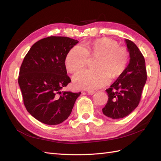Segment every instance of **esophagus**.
<instances>
[{
	"label": "esophagus",
	"mask_w": 161,
	"mask_h": 161,
	"mask_svg": "<svg viewBox=\"0 0 161 161\" xmlns=\"http://www.w3.org/2000/svg\"><path fill=\"white\" fill-rule=\"evenodd\" d=\"M87 92H88V94H89V95H93L95 92V91H92V90H89L88 91H87Z\"/></svg>",
	"instance_id": "34e87169"
}]
</instances>
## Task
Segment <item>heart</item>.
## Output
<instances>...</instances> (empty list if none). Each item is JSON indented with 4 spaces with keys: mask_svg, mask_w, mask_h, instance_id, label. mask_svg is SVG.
I'll return each instance as SVG.
<instances>
[{
    "mask_svg": "<svg viewBox=\"0 0 161 161\" xmlns=\"http://www.w3.org/2000/svg\"><path fill=\"white\" fill-rule=\"evenodd\" d=\"M89 55L98 56L95 69H85L73 76L75 87L82 89H95L109 83L111 78L118 77L125 71L129 61V52L125 47L119 46L112 39L103 37L85 47L75 46L68 52L65 66L68 71L75 73L86 64Z\"/></svg>",
    "mask_w": 161,
    "mask_h": 161,
    "instance_id": "1",
    "label": "heart"
}]
</instances>
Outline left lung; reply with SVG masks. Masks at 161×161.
<instances>
[{"mask_svg": "<svg viewBox=\"0 0 161 161\" xmlns=\"http://www.w3.org/2000/svg\"><path fill=\"white\" fill-rule=\"evenodd\" d=\"M130 53V62L121 74L106 92L108 103L102 109L105 115L120 119L128 115L137 108L147 79L144 58L135 43L125 40Z\"/></svg>", "mask_w": 161, "mask_h": 161, "instance_id": "obj_1", "label": "left lung"}]
</instances>
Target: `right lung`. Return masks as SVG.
<instances>
[{
	"label": "right lung",
	"mask_w": 161,
	"mask_h": 161,
	"mask_svg": "<svg viewBox=\"0 0 161 161\" xmlns=\"http://www.w3.org/2000/svg\"><path fill=\"white\" fill-rule=\"evenodd\" d=\"M78 42L67 37H47L34 43L24 58L18 79L23 103L29 113L43 124L65 121L80 95L60 91L71 82L65 58Z\"/></svg>",
	"instance_id": "add662e5"
}]
</instances>
